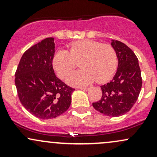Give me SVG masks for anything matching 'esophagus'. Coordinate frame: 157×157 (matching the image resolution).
<instances>
[{"instance_id": "1", "label": "esophagus", "mask_w": 157, "mask_h": 157, "mask_svg": "<svg viewBox=\"0 0 157 157\" xmlns=\"http://www.w3.org/2000/svg\"><path fill=\"white\" fill-rule=\"evenodd\" d=\"M78 89H80L81 90H83V91H89L90 88L89 87H82V86H81V87H79Z\"/></svg>"}]
</instances>
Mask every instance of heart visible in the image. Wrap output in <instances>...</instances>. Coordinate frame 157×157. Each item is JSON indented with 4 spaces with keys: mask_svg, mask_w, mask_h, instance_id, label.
I'll return each instance as SVG.
<instances>
[{
    "mask_svg": "<svg viewBox=\"0 0 157 157\" xmlns=\"http://www.w3.org/2000/svg\"><path fill=\"white\" fill-rule=\"evenodd\" d=\"M82 69L71 74L67 78L69 84L86 85L97 79L102 82L109 80L116 71L117 58L114 49L109 44L90 40L76 41L68 46V52L59 50L53 58L56 72L65 79L80 62Z\"/></svg>",
    "mask_w": 157,
    "mask_h": 157,
    "instance_id": "1",
    "label": "heart"
}]
</instances>
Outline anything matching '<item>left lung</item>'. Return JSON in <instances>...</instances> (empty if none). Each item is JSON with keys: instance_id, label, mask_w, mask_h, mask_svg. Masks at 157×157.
Returning a JSON list of instances; mask_svg holds the SVG:
<instances>
[{"instance_id": "1", "label": "left lung", "mask_w": 157, "mask_h": 157, "mask_svg": "<svg viewBox=\"0 0 157 157\" xmlns=\"http://www.w3.org/2000/svg\"><path fill=\"white\" fill-rule=\"evenodd\" d=\"M118 58V68L112 80L100 86V100L93 102L95 110L109 117H119L130 111L142 88L141 71L134 52L125 44L112 40Z\"/></svg>"}]
</instances>
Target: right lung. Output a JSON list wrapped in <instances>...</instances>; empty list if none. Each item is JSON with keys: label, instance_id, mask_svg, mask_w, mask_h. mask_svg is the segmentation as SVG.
<instances>
[{"label": "right lung", "instance_id": "right-lung-1", "mask_svg": "<svg viewBox=\"0 0 157 157\" xmlns=\"http://www.w3.org/2000/svg\"><path fill=\"white\" fill-rule=\"evenodd\" d=\"M53 37H47L24 52L15 72L17 95L23 107L36 117L48 120L66 112L75 89L55 75Z\"/></svg>", "mask_w": 157, "mask_h": 157}]
</instances>
